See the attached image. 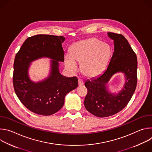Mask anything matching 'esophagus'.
Returning a JSON list of instances; mask_svg holds the SVG:
<instances>
[{
    "label": "esophagus",
    "instance_id": "34e87169",
    "mask_svg": "<svg viewBox=\"0 0 152 152\" xmlns=\"http://www.w3.org/2000/svg\"><path fill=\"white\" fill-rule=\"evenodd\" d=\"M78 84H79V86H81L83 84V82L81 79H78Z\"/></svg>",
    "mask_w": 152,
    "mask_h": 152
}]
</instances>
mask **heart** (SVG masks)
<instances>
[{"label":"heart","instance_id":"obj_1","mask_svg":"<svg viewBox=\"0 0 152 152\" xmlns=\"http://www.w3.org/2000/svg\"><path fill=\"white\" fill-rule=\"evenodd\" d=\"M111 55V50L107 45L102 44L96 38H90L75 43L71 50V55H67L65 65L71 72L77 70L76 62L82 64L83 75L94 77L105 70Z\"/></svg>","mask_w":152,"mask_h":152}]
</instances>
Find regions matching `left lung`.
Here are the masks:
<instances>
[{
  "label": "left lung",
  "mask_w": 152,
  "mask_h": 152,
  "mask_svg": "<svg viewBox=\"0 0 152 152\" xmlns=\"http://www.w3.org/2000/svg\"><path fill=\"white\" fill-rule=\"evenodd\" d=\"M114 41V51L107 69L100 76L87 80L88 90L84 106L86 110L98 117L113 115L120 111L131 99L137 84V58L128 41L121 34L107 32ZM123 72L126 80L124 88L117 94L107 90L106 84L116 72Z\"/></svg>",
  "instance_id": "8db88e82"
}]
</instances>
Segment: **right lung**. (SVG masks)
<instances>
[{
  "label": "right lung",
  "instance_id": "1",
  "mask_svg": "<svg viewBox=\"0 0 152 152\" xmlns=\"http://www.w3.org/2000/svg\"><path fill=\"white\" fill-rule=\"evenodd\" d=\"M64 40L62 36L36 35L28 38L15 55L12 77L15 93L23 105L37 114L47 116L58 112L66 95L78 86L76 77H67L59 72L58 61H64ZM42 57L54 59L51 75L45 81L35 83L28 76L29 63Z\"/></svg>",
  "mask_w": 152,
  "mask_h": 152
}]
</instances>
